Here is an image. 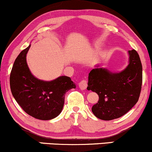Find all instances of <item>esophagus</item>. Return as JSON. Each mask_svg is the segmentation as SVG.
Masks as SVG:
<instances>
[{
  "label": "esophagus",
  "mask_w": 152,
  "mask_h": 152,
  "mask_svg": "<svg viewBox=\"0 0 152 152\" xmlns=\"http://www.w3.org/2000/svg\"><path fill=\"white\" fill-rule=\"evenodd\" d=\"M78 86L81 90H85L88 86V83L86 80H82L78 83Z\"/></svg>",
  "instance_id": "1"
}]
</instances>
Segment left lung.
Returning <instances> with one entry per match:
<instances>
[{
	"instance_id": "left-lung-1",
	"label": "left lung",
	"mask_w": 152,
	"mask_h": 152,
	"mask_svg": "<svg viewBox=\"0 0 152 152\" xmlns=\"http://www.w3.org/2000/svg\"><path fill=\"white\" fill-rule=\"evenodd\" d=\"M129 64L120 73H111L97 67L88 74L87 89L99 95V102L92 106L97 118L105 121L126 114L137 104L142 84V65L135 50H129Z\"/></svg>"
}]
</instances>
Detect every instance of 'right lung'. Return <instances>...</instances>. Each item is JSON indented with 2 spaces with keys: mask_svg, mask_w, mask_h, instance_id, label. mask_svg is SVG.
Masks as SVG:
<instances>
[{
  "mask_svg": "<svg viewBox=\"0 0 152 152\" xmlns=\"http://www.w3.org/2000/svg\"><path fill=\"white\" fill-rule=\"evenodd\" d=\"M30 47L23 50L13 64L10 75L11 93L28 115L41 120L52 119L61 112L66 93L76 88V85L66 76L51 81L34 77L26 63V54Z\"/></svg>",
  "mask_w": 152,
  "mask_h": 152,
  "instance_id": "obj_1",
  "label": "right lung"
}]
</instances>
